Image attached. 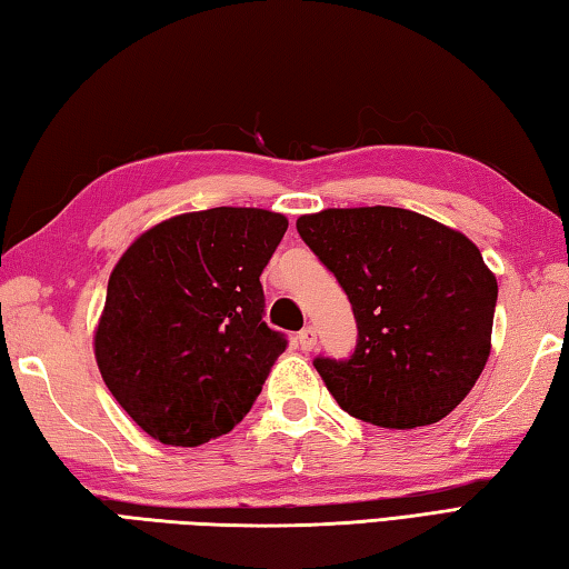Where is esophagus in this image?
Returning a JSON list of instances; mask_svg holds the SVG:
<instances>
[{
  "label": "esophagus",
  "instance_id": "obj_1",
  "mask_svg": "<svg viewBox=\"0 0 569 569\" xmlns=\"http://www.w3.org/2000/svg\"><path fill=\"white\" fill-rule=\"evenodd\" d=\"M297 345L302 351H312L317 345V331L312 327H305L302 331L297 335Z\"/></svg>",
  "mask_w": 569,
  "mask_h": 569
}]
</instances>
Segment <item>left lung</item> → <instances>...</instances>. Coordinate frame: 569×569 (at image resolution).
Returning a JSON list of instances; mask_svg holds the SVG:
<instances>
[{"instance_id": "8db88e82", "label": "left lung", "mask_w": 569, "mask_h": 569, "mask_svg": "<svg viewBox=\"0 0 569 569\" xmlns=\"http://www.w3.org/2000/svg\"><path fill=\"white\" fill-rule=\"evenodd\" d=\"M299 238L345 289L357 347L315 369L349 416L431 426L473 389L490 353L498 282L466 234L403 208H329Z\"/></svg>"}]
</instances>
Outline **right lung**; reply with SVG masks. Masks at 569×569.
<instances>
[{"label": "right lung", "instance_id": "right-lung-1", "mask_svg": "<svg viewBox=\"0 0 569 569\" xmlns=\"http://www.w3.org/2000/svg\"><path fill=\"white\" fill-rule=\"evenodd\" d=\"M287 218L212 208L143 232L113 267L96 363L123 411L166 446L232 431L287 349L267 327L260 274Z\"/></svg>", "mask_w": 569, "mask_h": 569}]
</instances>
